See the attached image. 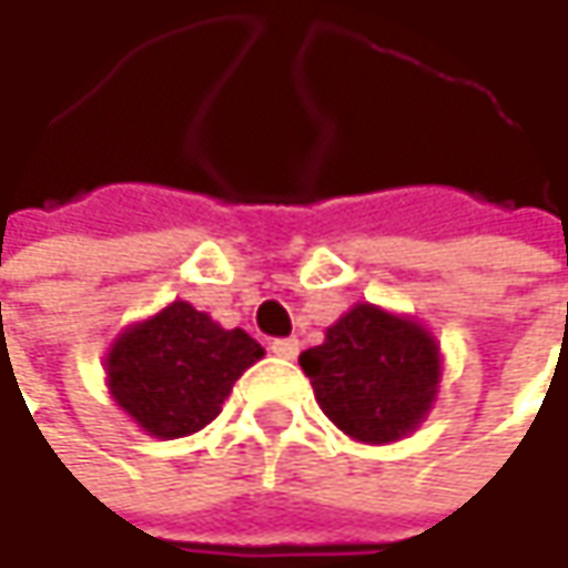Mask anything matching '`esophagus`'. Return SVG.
<instances>
[{
  "label": "esophagus",
  "instance_id": "obj_1",
  "mask_svg": "<svg viewBox=\"0 0 568 568\" xmlns=\"http://www.w3.org/2000/svg\"><path fill=\"white\" fill-rule=\"evenodd\" d=\"M271 352L281 355V358H297L301 343H297V339H274V343H271Z\"/></svg>",
  "mask_w": 568,
  "mask_h": 568
}]
</instances>
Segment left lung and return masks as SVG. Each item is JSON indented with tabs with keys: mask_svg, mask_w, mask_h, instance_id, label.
<instances>
[{
	"mask_svg": "<svg viewBox=\"0 0 568 568\" xmlns=\"http://www.w3.org/2000/svg\"><path fill=\"white\" fill-rule=\"evenodd\" d=\"M316 404L358 443H394L424 424L439 387V345L417 320L355 304L301 355Z\"/></svg>",
	"mask_w": 568,
	"mask_h": 568,
	"instance_id": "1",
	"label": "left lung"
}]
</instances>
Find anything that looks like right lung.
<instances>
[{
    "label": "right lung",
    "mask_w": 568,
    "mask_h": 568,
    "mask_svg": "<svg viewBox=\"0 0 568 568\" xmlns=\"http://www.w3.org/2000/svg\"><path fill=\"white\" fill-rule=\"evenodd\" d=\"M262 355L245 329H223L186 301H174L112 343L105 382L148 436L181 439L216 420L232 385Z\"/></svg>",
    "instance_id": "1"
}]
</instances>
